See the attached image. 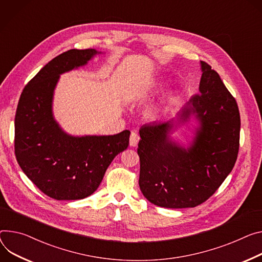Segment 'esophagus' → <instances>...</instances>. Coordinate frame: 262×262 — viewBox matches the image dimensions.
<instances>
[{"label": "esophagus", "mask_w": 262, "mask_h": 262, "mask_svg": "<svg viewBox=\"0 0 262 262\" xmlns=\"http://www.w3.org/2000/svg\"><path fill=\"white\" fill-rule=\"evenodd\" d=\"M139 140H140L139 135L136 132H132L130 137H129V144H130V146H137Z\"/></svg>", "instance_id": "1"}]
</instances>
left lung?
Returning <instances> with one entry per match:
<instances>
[{
  "instance_id": "obj_1",
  "label": "left lung",
  "mask_w": 262,
  "mask_h": 262,
  "mask_svg": "<svg viewBox=\"0 0 262 262\" xmlns=\"http://www.w3.org/2000/svg\"><path fill=\"white\" fill-rule=\"evenodd\" d=\"M200 93L180 113V121L194 115L200 123L187 149L171 140L173 121L154 122L140 129L139 186L154 205L193 208L215 193L232 171L239 149L241 115L219 73L201 61Z\"/></svg>"
}]
</instances>
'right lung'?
<instances>
[{"label": "right lung", "instance_id": "add662e5", "mask_svg": "<svg viewBox=\"0 0 262 262\" xmlns=\"http://www.w3.org/2000/svg\"><path fill=\"white\" fill-rule=\"evenodd\" d=\"M95 49H71L53 58L24 88L14 119L19 167L42 193L57 201L81 200L96 191L114 158L125 150L129 130L113 136L73 137L52 114L59 75L84 66Z\"/></svg>", "mask_w": 262, "mask_h": 262}]
</instances>
